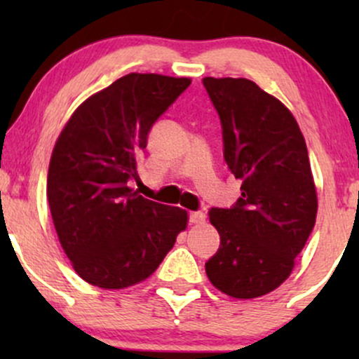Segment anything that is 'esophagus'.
I'll return each instance as SVG.
<instances>
[{"label":"esophagus","instance_id":"34e87169","mask_svg":"<svg viewBox=\"0 0 359 359\" xmlns=\"http://www.w3.org/2000/svg\"><path fill=\"white\" fill-rule=\"evenodd\" d=\"M189 221H191L192 224H203V222L205 221V214L204 212H191Z\"/></svg>","mask_w":359,"mask_h":359}]
</instances>
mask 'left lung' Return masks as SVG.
<instances>
[{
    "label": "left lung",
    "instance_id": "obj_1",
    "mask_svg": "<svg viewBox=\"0 0 359 359\" xmlns=\"http://www.w3.org/2000/svg\"><path fill=\"white\" fill-rule=\"evenodd\" d=\"M203 84L219 113L226 163L241 180L238 203L209 212L221 245L205 273L229 297H262L290 277L316 224L306 140L290 109L253 81L204 77Z\"/></svg>",
    "mask_w": 359,
    "mask_h": 359
}]
</instances>
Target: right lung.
Masks as SVG:
<instances>
[{
  "mask_svg": "<svg viewBox=\"0 0 359 359\" xmlns=\"http://www.w3.org/2000/svg\"><path fill=\"white\" fill-rule=\"evenodd\" d=\"M191 84L131 72L72 113L53 147L47 197L57 236L82 280L106 290L150 277L187 228V211L138 196L148 131Z\"/></svg>",
  "mask_w": 359,
  "mask_h": 359,
  "instance_id": "1",
  "label": "right lung"
}]
</instances>
